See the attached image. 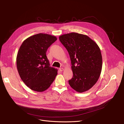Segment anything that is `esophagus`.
<instances>
[{
	"mask_svg": "<svg viewBox=\"0 0 124 124\" xmlns=\"http://www.w3.org/2000/svg\"><path fill=\"white\" fill-rule=\"evenodd\" d=\"M59 70L61 71V72H62V71H63L64 70V69L63 68H60Z\"/></svg>",
	"mask_w": 124,
	"mask_h": 124,
	"instance_id": "obj_1",
	"label": "esophagus"
}]
</instances>
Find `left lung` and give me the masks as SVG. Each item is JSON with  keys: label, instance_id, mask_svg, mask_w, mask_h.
<instances>
[{"label": "left lung", "instance_id": "obj_1", "mask_svg": "<svg viewBox=\"0 0 124 124\" xmlns=\"http://www.w3.org/2000/svg\"><path fill=\"white\" fill-rule=\"evenodd\" d=\"M71 59L73 77L69 85L78 93L92 88L98 80L102 69V56L97 44L86 35L76 32L59 37Z\"/></svg>", "mask_w": 124, "mask_h": 124}]
</instances>
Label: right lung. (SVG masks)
Returning a JSON list of instances; mask_svg holds the SVG:
<instances>
[{
  "label": "right lung",
  "instance_id": "right-lung-1",
  "mask_svg": "<svg viewBox=\"0 0 124 124\" xmlns=\"http://www.w3.org/2000/svg\"><path fill=\"white\" fill-rule=\"evenodd\" d=\"M57 40L54 36L40 33L27 38L19 48L16 66L22 80L32 90L42 92L54 81L58 70L51 67L46 56L50 46Z\"/></svg>",
  "mask_w": 124,
  "mask_h": 124
}]
</instances>
